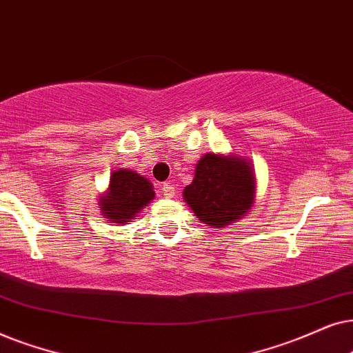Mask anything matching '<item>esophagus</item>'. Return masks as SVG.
Masks as SVG:
<instances>
[{
	"label": "esophagus",
	"instance_id": "34e87169",
	"mask_svg": "<svg viewBox=\"0 0 353 353\" xmlns=\"http://www.w3.org/2000/svg\"><path fill=\"white\" fill-rule=\"evenodd\" d=\"M161 190H163L164 199H172L174 194H176V190H174L172 182H164V184L161 185Z\"/></svg>",
	"mask_w": 353,
	"mask_h": 353
}]
</instances>
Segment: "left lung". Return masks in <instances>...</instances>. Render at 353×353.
I'll return each instance as SVG.
<instances>
[{
    "instance_id": "8db88e82",
    "label": "left lung",
    "mask_w": 353,
    "mask_h": 353,
    "mask_svg": "<svg viewBox=\"0 0 353 353\" xmlns=\"http://www.w3.org/2000/svg\"><path fill=\"white\" fill-rule=\"evenodd\" d=\"M184 200L201 223L225 228L252 210L255 174L245 158L206 153L195 177L184 189Z\"/></svg>"
}]
</instances>
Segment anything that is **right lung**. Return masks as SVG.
<instances>
[{
    "mask_svg": "<svg viewBox=\"0 0 353 353\" xmlns=\"http://www.w3.org/2000/svg\"><path fill=\"white\" fill-rule=\"evenodd\" d=\"M154 199L152 182L130 169L112 172L110 187L100 195L101 213L114 224L129 223Z\"/></svg>",
    "mask_w": 353,
    "mask_h": 353,
    "instance_id": "right-lung-1",
    "label": "right lung"
}]
</instances>
